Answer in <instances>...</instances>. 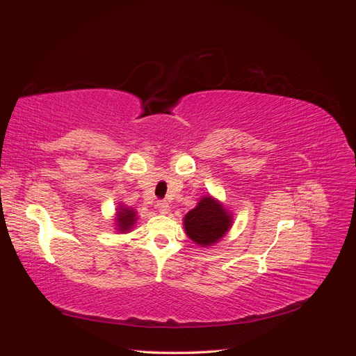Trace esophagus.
<instances>
[{"label": "esophagus", "instance_id": "obj_1", "mask_svg": "<svg viewBox=\"0 0 356 356\" xmlns=\"http://www.w3.org/2000/svg\"><path fill=\"white\" fill-rule=\"evenodd\" d=\"M157 209L160 211V213H169V211H170L169 203L166 200H159L157 202Z\"/></svg>", "mask_w": 356, "mask_h": 356}]
</instances>
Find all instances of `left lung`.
<instances>
[{
	"label": "left lung",
	"mask_w": 356,
	"mask_h": 356,
	"mask_svg": "<svg viewBox=\"0 0 356 356\" xmlns=\"http://www.w3.org/2000/svg\"><path fill=\"white\" fill-rule=\"evenodd\" d=\"M188 238L199 246L208 248L220 242L233 225V213L211 195L200 197L182 218Z\"/></svg>",
	"instance_id": "1"
}]
</instances>
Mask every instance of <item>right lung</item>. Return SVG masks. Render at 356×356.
Segmentation results:
<instances>
[{
	"instance_id": "add662e5",
	"label": "right lung",
	"mask_w": 356,
	"mask_h": 356,
	"mask_svg": "<svg viewBox=\"0 0 356 356\" xmlns=\"http://www.w3.org/2000/svg\"><path fill=\"white\" fill-rule=\"evenodd\" d=\"M114 225L118 233H129L134 230V225L138 220V212L134 208H129L123 203L117 204Z\"/></svg>"
}]
</instances>
